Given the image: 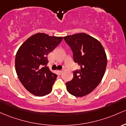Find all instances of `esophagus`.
<instances>
[{"instance_id":"obj_1","label":"esophagus","mask_w":126,"mask_h":126,"mask_svg":"<svg viewBox=\"0 0 126 126\" xmlns=\"http://www.w3.org/2000/svg\"><path fill=\"white\" fill-rule=\"evenodd\" d=\"M58 72V73L60 75H61L63 73V71H62V70H59Z\"/></svg>"}]
</instances>
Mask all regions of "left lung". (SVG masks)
<instances>
[{
	"label": "left lung",
	"instance_id": "8db88e82",
	"mask_svg": "<svg viewBox=\"0 0 126 126\" xmlns=\"http://www.w3.org/2000/svg\"><path fill=\"white\" fill-rule=\"evenodd\" d=\"M80 69L73 72V79L65 83L67 91L76 97L87 95L98 86L107 64L104 47L97 39L84 33L63 37Z\"/></svg>",
	"mask_w": 126,
	"mask_h": 126
}]
</instances>
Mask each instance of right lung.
I'll list each match as a JSON object with an SVG mask.
<instances>
[{"instance_id": "right-lung-1", "label": "right lung", "mask_w": 126, "mask_h": 126, "mask_svg": "<svg viewBox=\"0 0 126 126\" xmlns=\"http://www.w3.org/2000/svg\"><path fill=\"white\" fill-rule=\"evenodd\" d=\"M63 38L39 32L27 39L16 52V74L22 85L34 95L43 96L52 91L58 76L46 67L47 56Z\"/></svg>"}]
</instances>
